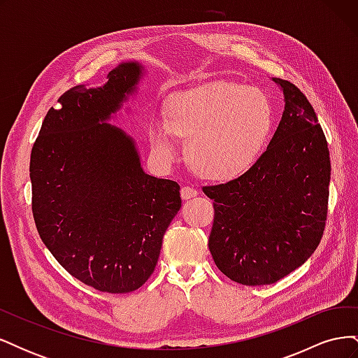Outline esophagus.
I'll return each instance as SVG.
<instances>
[{
  "label": "esophagus",
  "instance_id": "1",
  "mask_svg": "<svg viewBox=\"0 0 358 358\" xmlns=\"http://www.w3.org/2000/svg\"><path fill=\"white\" fill-rule=\"evenodd\" d=\"M197 189L196 188H191V187H183L182 189H180V197L183 199V200H191V199H194L197 196Z\"/></svg>",
  "mask_w": 358,
  "mask_h": 358
}]
</instances>
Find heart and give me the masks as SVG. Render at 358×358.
I'll return each instance as SVG.
<instances>
[{
    "label": "heart",
    "instance_id": "b5f03b06",
    "mask_svg": "<svg viewBox=\"0 0 358 358\" xmlns=\"http://www.w3.org/2000/svg\"><path fill=\"white\" fill-rule=\"evenodd\" d=\"M273 124V106L262 90L213 82L173 94L167 121L155 119L149 140L162 161L175 159V136L188 140L187 158L192 169L203 178L227 180L255 164Z\"/></svg>",
    "mask_w": 358,
    "mask_h": 358
}]
</instances>
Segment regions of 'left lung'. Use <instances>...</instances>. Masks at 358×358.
Segmentation results:
<instances>
[{
    "instance_id": "obj_1",
    "label": "left lung",
    "mask_w": 358,
    "mask_h": 358,
    "mask_svg": "<svg viewBox=\"0 0 358 358\" xmlns=\"http://www.w3.org/2000/svg\"><path fill=\"white\" fill-rule=\"evenodd\" d=\"M284 112L266 152L242 176L203 192L213 200L209 249L242 285H270L308 262L327 218L330 154L313 107L288 80L272 79Z\"/></svg>"
}]
</instances>
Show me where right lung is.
Returning <instances> with one entry per match:
<instances>
[{"label":"right lung","instance_id":"obj_1","mask_svg":"<svg viewBox=\"0 0 358 358\" xmlns=\"http://www.w3.org/2000/svg\"><path fill=\"white\" fill-rule=\"evenodd\" d=\"M143 76L140 62H121L103 86L64 92L31 150L32 215L43 243L71 276L115 294L154 273L182 206L178 182L145 173L134 138L109 124Z\"/></svg>","mask_w":358,"mask_h":358}]
</instances>
